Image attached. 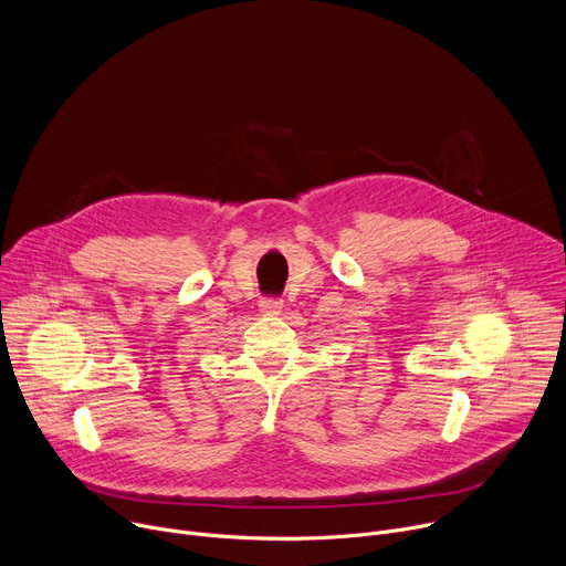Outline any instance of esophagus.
Wrapping results in <instances>:
<instances>
[{"mask_svg": "<svg viewBox=\"0 0 566 566\" xmlns=\"http://www.w3.org/2000/svg\"><path fill=\"white\" fill-rule=\"evenodd\" d=\"M282 308H284L282 300H264V302L260 304V311H262L264 315H280Z\"/></svg>", "mask_w": 566, "mask_h": 566, "instance_id": "34e87169", "label": "esophagus"}]
</instances>
